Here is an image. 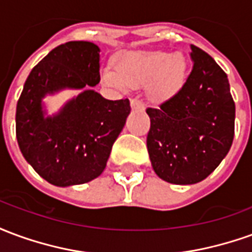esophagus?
<instances>
[{"label":"esophagus","instance_id":"1","mask_svg":"<svg viewBox=\"0 0 252 252\" xmlns=\"http://www.w3.org/2000/svg\"><path fill=\"white\" fill-rule=\"evenodd\" d=\"M131 108L132 110H144V104H143L142 101H139V99L133 98L131 99Z\"/></svg>","mask_w":252,"mask_h":252}]
</instances>
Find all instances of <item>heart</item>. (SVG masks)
Instances as JSON below:
<instances>
[{
    "label": "heart",
    "instance_id": "heart-1",
    "mask_svg": "<svg viewBox=\"0 0 252 252\" xmlns=\"http://www.w3.org/2000/svg\"><path fill=\"white\" fill-rule=\"evenodd\" d=\"M186 59L181 54L163 51H131L121 55L119 66L105 64L101 81L116 92L126 93L132 86L151 85L158 97L178 92L186 75Z\"/></svg>",
    "mask_w": 252,
    "mask_h": 252
}]
</instances>
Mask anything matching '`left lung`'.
<instances>
[{
    "instance_id": "obj_1",
    "label": "left lung",
    "mask_w": 252,
    "mask_h": 252,
    "mask_svg": "<svg viewBox=\"0 0 252 252\" xmlns=\"http://www.w3.org/2000/svg\"><path fill=\"white\" fill-rule=\"evenodd\" d=\"M193 68L180 92L148 108L147 150L155 174L175 185L205 180L229 151L235 129L227 74L213 58L191 46Z\"/></svg>"
}]
</instances>
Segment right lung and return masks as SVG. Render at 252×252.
<instances>
[{
    "label": "right lung",
    "instance_id": "right-lung-1",
    "mask_svg": "<svg viewBox=\"0 0 252 252\" xmlns=\"http://www.w3.org/2000/svg\"><path fill=\"white\" fill-rule=\"evenodd\" d=\"M99 51L90 41L58 46L32 68L17 102L20 151L52 185H81L99 177L131 112L129 99L110 101L93 89L99 83ZM66 88L80 94L48 115L42 99Z\"/></svg>",
    "mask_w": 252,
    "mask_h": 252
}]
</instances>
